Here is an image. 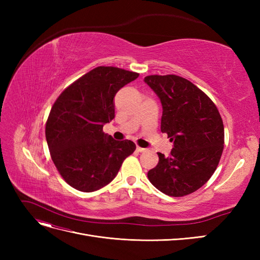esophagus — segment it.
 <instances>
[{
	"label": "esophagus",
	"mask_w": 260,
	"mask_h": 260,
	"mask_svg": "<svg viewBox=\"0 0 260 260\" xmlns=\"http://www.w3.org/2000/svg\"><path fill=\"white\" fill-rule=\"evenodd\" d=\"M137 151H138V152H140V153H144V152H146V151H147V148L137 146Z\"/></svg>",
	"instance_id": "1"
}]
</instances>
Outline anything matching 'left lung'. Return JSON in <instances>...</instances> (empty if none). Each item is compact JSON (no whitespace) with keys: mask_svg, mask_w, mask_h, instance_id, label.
I'll return each mask as SVG.
<instances>
[{"mask_svg":"<svg viewBox=\"0 0 260 260\" xmlns=\"http://www.w3.org/2000/svg\"><path fill=\"white\" fill-rule=\"evenodd\" d=\"M144 82L162 106L160 130L174 147L169 157L147 172L151 183L169 196L191 194L214 174L223 151L224 128L216 105L205 93L176 75L147 76Z\"/></svg>","mask_w":260,"mask_h":260,"instance_id":"left-lung-1","label":"left lung"}]
</instances>
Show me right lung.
<instances>
[{
  "label": "right lung",
  "mask_w": 260,
  "mask_h": 260,
  "mask_svg": "<svg viewBox=\"0 0 260 260\" xmlns=\"http://www.w3.org/2000/svg\"><path fill=\"white\" fill-rule=\"evenodd\" d=\"M139 74L100 66L61 92L51 109L45 138L52 160L74 188L93 192L112 182L123 160L136 151L130 140L103 132L115 117L114 98Z\"/></svg>",
  "instance_id": "1"
}]
</instances>
